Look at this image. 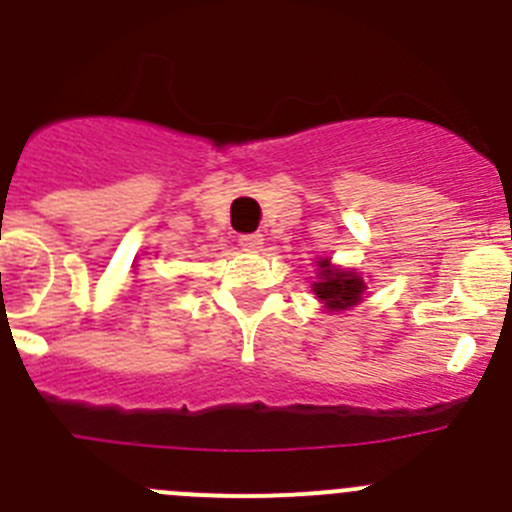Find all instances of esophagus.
<instances>
[{"mask_svg":"<svg viewBox=\"0 0 512 512\" xmlns=\"http://www.w3.org/2000/svg\"><path fill=\"white\" fill-rule=\"evenodd\" d=\"M240 245H242V250L257 252V250H262L265 240H262V234H242Z\"/></svg>","mask_w":512,"mask_h":512,"instance_id":"34e87169","label":"esophagus"}]
</instances>
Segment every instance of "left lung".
Masks as SVG:
<instances>
[{"label": "left lung", "instance_id": "8db88e82", "mask_svg": "<svg viewBox=\"0 0 512 512\" xmlns=\"http://www.w3.org/2000/svg\"><path fill=\"white\" fill-rule=\"evenodd\" d=\"M315 280L310 283L318 303L326 308V313H341L351 310L366 298V278L351 267L333 265L331 257H318L315 260Z\"/></svg>", "mask_w": 512, "mask_h": 512}]
</instances>
